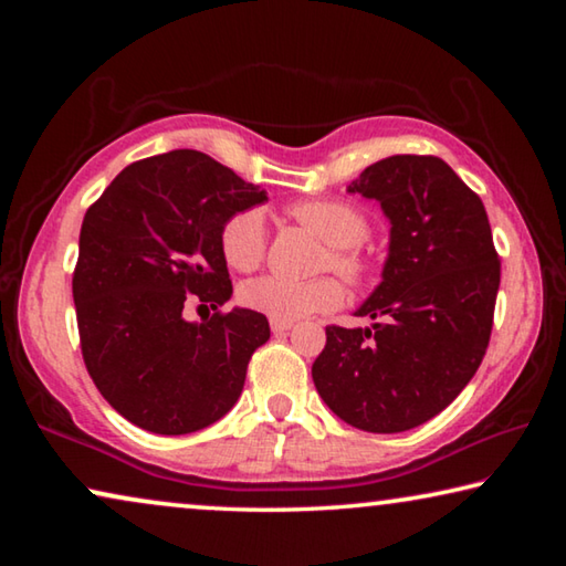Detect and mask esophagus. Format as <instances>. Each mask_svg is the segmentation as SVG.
Instances as JSON below:
<instances>
[{"label":"esophagus","mask_w":566,"mask_h":566,"mask_svg":"<svg viewBox=\"0 0 566 566\" xmlns=\"http://www.w3.org/2000/svg\"><path fill=\"white\" fill-rule=\"evenodd\" d=\"M270 327H272V332H274V334H284V332H290V329H292V322L272 319V322H270Z\"/></svg>","instance_id":"esophagus-1"}]
</instances>
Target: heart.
Instances as JSON below:
<instances>
[{"instance_id": "b5f03b06", "label": "heart", "mask_w": 566, "mask_h": 566, "mask_svg": "<svg viewBox=\"0 0 566 566\" xmlns=\"http://www.w3.org/2000/svg\"><path fill=\"white\" fill-rule=\"evenodd\" d=\"M292 217L329 244L324 266H332L349 282H361L367 262L359 254V244L369 237V219L361 209L339 202V199H310V202L294 205ZM219 249L232 270H256L266 249V224L260 209H244V212L229 217L219 232ZM239 300L247 310L260 312L270 319L296 322L310 314L337 310L344 302V290L334 276L294 282L264 274L244 282L239 290Z\"/></svg>"}]
</instances>
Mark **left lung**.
<instances>
[{
    "label": "left lung",
    "instance_id": "left-lung-1",
    "mask_svg": "<svg viewBox=\"0 0 566 566\" xmlns=\"http://www.w3.org/2000/svg\"><path fill=\"white\" fill-rule=\"evenodd\" d=\"M347 191L377 199L391 224L381 282L354 312L377 322L327 327L312 379L347 424L407 432L452 405L482 364L500 256L482 199L444 159L387 157Z\"/></svg>",
    "mask_w": 566,
    "mask_h": 566
}]
</instances>
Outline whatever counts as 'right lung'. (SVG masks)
I'll return each instance as SVG.
<instances>
[{
  "mask_svg": "<svg viewBox=\"0 0 566 566\" xmlns=\"http://www.w3.org/2000/svg\"><path fill=\"white\" fill-rule=\"evenodd\" d=\"M262 202L229 167L175 149L124 167L84 214L72 280L82 357L132 424L189 434L237 405L270 322L242 306L187 322L185 304L229 302L219 232Z\"/></svg>",
  "mask_w": 566,
  "mask_h": 566,
  "instance_id": "right-lung-1",
  "label": "right lung"
}]
</instances>
